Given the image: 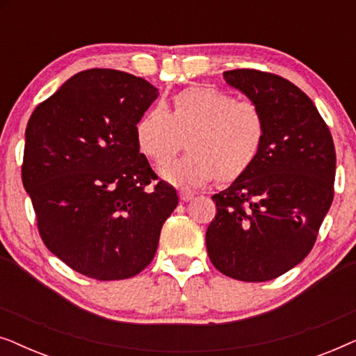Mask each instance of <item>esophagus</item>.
Segmentation results:
<instances>
[{
  "label": "esophagus",
  "mask_w": 356,
  "mask_h": 356,
  "mask_svg": "<svg viewBox=\"0 0 356 356\" xmlns=\"http://www.w3.org/2000/svg\"><path fill=\"white\" fill-rule=\"evenodd\" d=\"M193 197H194V193L191 191V189H181V191H179V199H181L183 202L191 201Z\"/></svg>",
  "instance_id": "34e87169"
}]
</instances>
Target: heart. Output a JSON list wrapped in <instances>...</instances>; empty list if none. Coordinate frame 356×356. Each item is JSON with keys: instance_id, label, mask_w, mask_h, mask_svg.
<instances>
[{"instance_id": "obj_1", "label": "heart", "mask_w": 356, "mask_h": 356, "mask_svg": "<svg viewBox=\"0 0 356 356\" xmlns=\"http://www.w3.org/2000/svg\"><path fill=\"white\" fill-rule=\"evenodd\" d=\"M188 136L189 152L159 167L178 186H201L218 173L235 179L250 168L262 147L266 121L250 100H236L213 87H189L175 95L172 110L150 108L136 126L139 149L154 162L177 154Z\"/></svg>"}]
</instances>
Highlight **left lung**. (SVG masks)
Masks as SVG:
<instances>
[{"label":"left lung","mask_w":356,"mask_h":356,"mask_svg":"<svg viewBox=\"0 0 356 356\" xmlns=\"http://www.w3.org/2000/svg\"><path fill=\"white\" fill-rule=\"evenodd\" d=\"M223 79L259 106L266 136L250 168L212 196L207 254L232 279L272 280L308 256L332 204V136L313 100L284 77L233 70Z\"/></svg>","instance_id":"8db88e82"}]
</instances>
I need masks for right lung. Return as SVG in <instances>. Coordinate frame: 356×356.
Segmentation results:
<instances>
[{
    "label": "right lung",
    "mask_w": 356,
    "mask_h": 356,
    "mask_svg": "<svg viewBox=\"0 0 356 356\" xmlns=\"http://www.w3.org/2000/svg\"><path fill=\"white\" fill-rule=\"evenodd\" d=\"M159 97L143 77L89 70L33 110L22 183L45 246L97 280L129 279L154 259L178 206L139 152L136 126Z\"/></svg>",
    "instance_id": "add662e5"
}]
</instances>
